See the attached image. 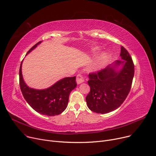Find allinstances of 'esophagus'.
Returning a JSON list of instances; mask_svg holds the SVG:
<instances>
[{
	"mask_svg": "<svg viewBox=\"0 0 156 156\" xmlns=\"http://www.w3.org/2000/svg\"><path fill=\"white\" fill-rule=\"evenodd\" d=\"M84 81V77L81 75V74H78V75L77 76V78H76V82L78 84H80L82 83H83Z\"/></svg>",
	"mask_w": 156,
	"mask_h": 156,
	"instance_id": "34e87169",
	"label": "esophagus"
}]
</instances>
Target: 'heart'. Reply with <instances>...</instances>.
I'll use <instances>...</instances> for the list:
<instances>
[{"mask_svg": "<svg viewBox=\"0 0 156 156\" xmlns=\"http://www.w3.org/2000/svg\"><path fill=\"white\" fill-rule=\"evenodd\" d=\"M108 57V55L107 53H102V54L100 56V57H99V59H98V65L96 66V69H98L101 65H102V64L107 60Z\"/></svg>", "mask_w": 156, "mask_h": 156, "instance_id": "b5f03b06", "label": "heart"}]
</instances>
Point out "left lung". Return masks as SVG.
<instances>
[{
  "mask_svg": "<svg viewBox=\"0 0 156 156\" xmlns=\"http://www.w3.org/2000/svg\"><path fill=\"white\" fill-rule=\"evenodd\" d=\"M121 58L96 73H90V92L86 100L88 108L98 114H107L119 107L128 95L134 77V64L128 51L121 48Z\"/></svg>",
  "mask_w": 156,
  "mask_h": 156,
  "instance_id": "left-lung-1",
  "label": "left lung"
}]
</instances>
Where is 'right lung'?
Listing matches in <instances>:
<instances>
[{
  "label": "right lung",
  "mask_w": 156,
  "mask_h": 156,
  "mask_svg": "<svg viewBox=\"0 0 156 156\" xmlns=\"http://www.w3.org/2000/svg\"><path fill=\"white\" fill-rule=\"evenodd\" d=\"M42 41L37 43L27 55L34 49ZM21 63L19 76L21 91L27 102L38 113L48 116H54L62 114L66 109L69 103L70 92L77 86L76 77H65L54 84L51 87L36 90L27 85L22 76Z\"/></svg>",
  "instance_id": "1"
}]
</instances>
